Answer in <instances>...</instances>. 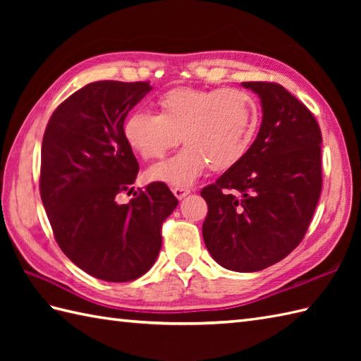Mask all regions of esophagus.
<instances>
[{
  "mask_svg": "<svg viewBox=\"0 0 361 361\" xmlns=\"http://www.w3.org/2000/svg\"><path fill=\"white\" fill-rule=\"evenodd\" d=\"M172 192H173V195H175L176 198H178V200H183V198H185L186 195L190 194V189H186V188H173Z\"/></svg>",
  "mask_w": 361,
  "mask_h": 361,
  "instance_id": "esophagus-1",
  "label": "esophagus"
}]
</instances>
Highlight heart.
Wrapping results in <instances>:
<instances>
[{"instance_id": "b5f03b06", "label": "heart", "mask_w": 361, "mask_h": 361, "mask_svg": "<svg viewBox=\"0 0 361 361\" xmlns=\"http://www.w3.org/2000/svg\"><path fill=\"white\" fill-rule=\"evenodd\" d=\"M159 113L135 110L124 136L145 161L163 158L180 141L176 155L149 169L150 180L185 188L206 169L221 172L247 157L257 133L260 110L250 93L235 88H175L158 97Z\"/></svg>"}]
</instances>
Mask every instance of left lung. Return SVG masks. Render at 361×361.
<instances>
[{"mask_svg":"<svg viewBox=\"0 0 361 361\" xmlns=\"http://www.w3.org/2000/svg\"><path fill=\"white\" fill-rule=\"evenodd\" d=\"M259 96L262 124L239 164L202 189L206 248L217 264L250 273L279 262L299 243L319 200L321 130L279 83L242 82Z\"/></svg>","mask_w":361,"mask_h":361,"instance_id":"8db88e82","label":"left lung"}]
</instances>
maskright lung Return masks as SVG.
Segmentation results:
<instances>
[{"label": "right lung", "mask_w": 361, "mask_h": 361, "mask_svg": "<svg viewBox=\"0 0 361 361\" xmlns=\"http://www.w3.org/2000/svg\"><path fill=\"white\" fill-rule=\"evenodd\" d=\"M150 90L149 82L88 83L57 106L43 135L40 195L54 237L73 264L102 281L147 273L178 204L161 181L116 202L133 192L140 171L124 121Z\"/></svg>", "instance_id": "obj_1"}]
</instances>
